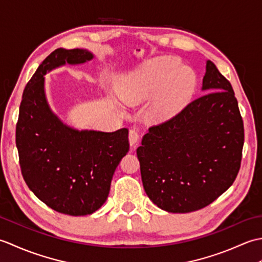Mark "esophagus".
Masks as SVG:
<instances>
[{"mask_svg":"<svg viewBox=\"0 0 262 262\" xmlns=\"http://www.w3.org/2000/svg\"><path fill=\"white\" fill-rule=\"evenodd\" d=\"M128 138H129L130 146H135L138 141H140V132L135 129V128H133V129L129 130V136H128Z\"/></svg>","mask_w":262,"mask_h":262,"instance_id":"1","label":"esophagus"}]
</instances>
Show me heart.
<instances>
[{"label":"heart","mask_w":262,"mask_h":262,"mask_svg":"<svg viewBox=\"0 0 262 262\" xmlns=\"http://www.w3.org/2000/svg\"><path fill=\"white\" fill-rule=\"evenodd\" d=\"M196 79L183 69L176 57L149 59L140 68L122 75L116 82V91L122 102L137 105L149 100L146 118L154 122L176 116L191 98Z\"/></svg>","instance_id":"heart-1"}]
</instances>
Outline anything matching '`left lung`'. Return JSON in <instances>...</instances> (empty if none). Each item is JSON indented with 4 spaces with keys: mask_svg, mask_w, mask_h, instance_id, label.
Listing matches in <instances>:
<instances>
[{
    "mask_svg": "<svg viewBox=\"0 0 262 262\" xmlns=\"http://www.w3.org/2000/svg\"><path fill=\"white\" fill-rule=\"evenodd\" d=\"M203 91L171 119L149 127L136 151L144 190L170 213L208 206L233 185L241 166L244 127L237 100L210 60Z\"/></svg>",
    "mask_w": 262,
    "mask_h": 262,
    "instance_id": "1",
    "label": "left lung"
}]
</instances>
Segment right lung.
<instances>
[{
  "instance_id": "1",
  "label": "right lung",
  "mask_w": 262,
  "mask_h": 262,
  "mask_svg": "<svg viewBox=\"0 0 262 262\" xmlns=\"http://www.w3.org/2000/svg\"><path fill=\"white\" fill-rule=\"evenodd\" d=\"M93 58L86 49L58 48L39 65L25 88L15 129L22 177L52 209L71 216L92 214L108 198L111 179L129 149L128 129L76 130L49 108L45 75L58 66Z\"/></svg>"
}]
</instances>
